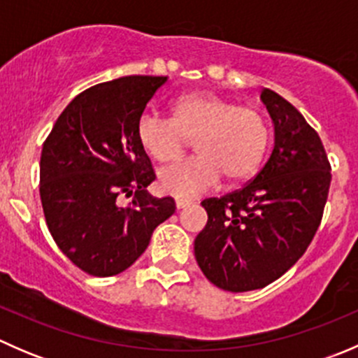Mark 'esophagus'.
<instances>
[{
    "instance_id": "esophagus-1",
    "label": "esophagus",
    "mask_w": 358,
    "mask_h": 358,
    "mask_svg": "<svg viewBox=\"0 0 358 358\" xmlns=\"http://www.w3.org/2000/svg\"><path fill=\"white\" fill-rule=\"evenodd\" d=\"M175 202H176V208H178V209H183V208H187V206L192 204V201L183 199V197H176Z\"/></svg>"
}]
</instances>
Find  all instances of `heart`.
<instances>
[{"label":"heart","mask_w":358,"mask_h":358,"mask_svg":"<svg viewBox=\"0 0 358 358\" xmlns=\"http://www.w3.org/2000/svg\"><path fill=\"white\" fill-rule=\"evenodd\" d=\"M136 138L150 157L168 164L185 156L194 142L199 156L159 173L162 192L196 197L218 185L222 176L243 182L256 173L270 142V126L255 107L213 92L182 95L173 103V117L143 112Z\"/></svg>","instance_id":"1"}]
</instances>
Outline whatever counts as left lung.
Returning <instances> with one entry per match:
<instances>
[{"mask_svg":"<svg viewBox=\"0 0 358 358\" xmlns=\"http://www.w3.org/2000/svg\"><path fill=\"white\" fill-rule=\"evenodd\" d=\"M262 102L275 126V145L243 189L201 202L208 223L194 241L197 265L223 291L262 289L303 256L324 215L331 164L319 133L272 90Z\"/></svg>","mask_w":358,"mask_h":358,"instance_id":"left-lung-1","label":"left lung"}]
</instances>
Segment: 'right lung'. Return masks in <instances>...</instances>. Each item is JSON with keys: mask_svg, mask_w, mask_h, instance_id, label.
Returning a JSON list of instances; mask_svg holds the SVG:
<instances>
[{"mask_svg": "<svg viewBox=\"0 0 358 358\" xmlns=\"http://www.w3.org/2000/svg\"><path fill=\"white\" fill-rule=\"evenodd\" d=\"M166 76H126L79 93L43 143L39 196L60 251L83 272L110 277L142 256L173 197H152V162L136 121ZM121 195L131 196L128 206Z\"/></svg>", "mask_w": 358, "mask_h": 358, "instance_id": "1", "label": "right lung"}]
</instances>
